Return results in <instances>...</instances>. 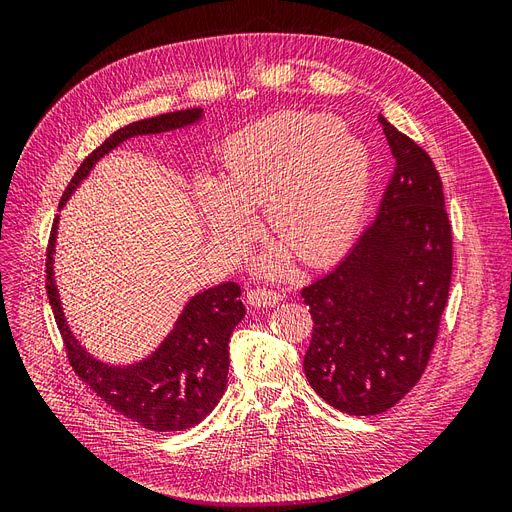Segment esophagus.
Wrapping results in <instances>:
<instances>
[{"instance_id":"1","label":"esophagus","mask_w":512,"mask_h":512,"mask_svg":"<svg viewBox=\"0 0 512 512\" xmlns=\"http://www.w3.org/2000/svg\"><path fill=\"white\" fill-rule=\"evenodd\" d=\"M284 299V292L277 290V288H250L247 290V301L254 307H267V305H275L277 301Z\"/></svg>"}]
</instances>
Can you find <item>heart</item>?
<instances>
[{
  "label": "heart",
  "instance_id": "obj_1",
  "mask_svg": "<svg viewBox=\"0 0 512 512\" xmlns=\"http://www.w3.org/2000/svg\"><path fill=\"white\" fill-rule=\"evenodd\" d=\"M371 181L365 143L329 115L282 113L224 138L218 177L196 196L211 237L237 247L262 207V226L307 265L344 252L361 224Z\"/></svg>",
  "mask_w": 512,
  "mask_h": 512
}]
</instances>
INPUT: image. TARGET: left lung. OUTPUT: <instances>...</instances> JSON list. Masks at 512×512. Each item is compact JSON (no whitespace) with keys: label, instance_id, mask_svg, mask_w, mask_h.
Instances as JSON below:
<instances>
[{"label":"left lung","instance_id":"obj_1","mask_svg":"<svg viewBox=\"0 0 512 512\" xmlns=\"http://www.w3.org/2000/svg\"><path fill=\"white\" fill-rule=\"evenodd\" d=\"M378 121L395 170L376 220L333 271L301 290L314 320L307 382L354 416L386 412L421 380L453 273L438 170L412 138Z\"/></svg>","mask_w":512,"mask_h":512}]
</instances>
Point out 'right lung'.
<instances>
[{"instance_id": "obj_1", "label": "right lung", "mask_w": 512, "mask_h": 512, "mask_svg": "<svg viewBox=\"0 0 512 512\" xmlns=\"http://www.w3.org/2000/svg\"><path fill=\"white\" fill-rule=\"evenodd\" d=\"M200 117H203L200 108H188V111L166 113L119 128L83 160L61 194L59 207L79 188V183L89 175L94 164L123 141L132 136L160 134L190 126ZM57 218L51 228L49 247H46V294H49L53 316L74 374L113 410L145 429L183 431L198 425L218 406L226 391L230 365L228 342L232 329L245 316L241 286L237 282H224L192 297L175 322V329L143 363L130 367L100 363L85 352L79 339L68 329L64 312H61L53 280Z\"/></svg>"}]
</instances>
